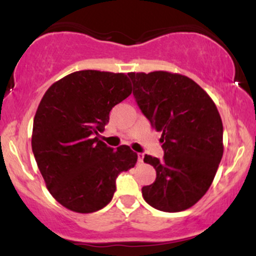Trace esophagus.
<instances>
[{
  "mask_svg": "<svg viewBox=\"0 0 256 256\" xmlns=\"http://www.w3.org/2000/svg\"><path fill=\"white\" fill-rule=\"evenodd\" d=\"M137 156H138V162L142 164L143 160H144V154H142V152H138Z\"/></svg>",
  "mask_w": 256,
  "mask_h": 256,
  "instance_id": "esophagus-1",
  "label": "esophagus"
}]
</instances>
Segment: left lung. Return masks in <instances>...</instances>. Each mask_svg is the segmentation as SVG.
I'll return each mask as SVG.
<instances>
[{
  "label": "left lung",
  "instance_id": "1",
  "mask_svg": "<svg viewBox=\"0 0 256 256\" xmlns=\"http://www.w3.org/2000/svg\"><path fill=\"white\" fill-rule=\"evenodd\" d=\"M142 113L161 132L164 158L146 155L156 179L143 198L162 212L192 207L207 192L224 152L216 106L192 79L166 71L128 73Z\"/></svg>",
  "mask_w": 256,
  "mask_h": 256
}]
</instances>
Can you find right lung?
I'll return each instance as SVG.
<instances>
[{
    "mask_svg": "<svg viewBox=\"0 0 256 256\" xmlns=\"http://www.w3.org/2000/svg\"><path fill=\"white\" fill-rule=\"evenodd\" d=\"M131 92L125 73L85 70L55 82L40 100L32 152L49 192L67 210H102L113 198L119 173L136 165L130 146L114 150L98 138L112 108Z\"/></svg>",
    "mask_w": 256,
    "mask_h": 256,
    "instance_id": "1",
    "label": "right lung"
}]
</instances>
